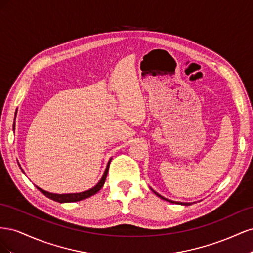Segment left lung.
<instances>
[{
	"instance_id": "1",
	"label": "left lung",
	"mask_w": 253,
	"mask_h": 253,
	"mask_svg": "<svg viewBox=\"0 0 253 253\" xmlns=\"http://www.w3.org/2000/svg\"><path fill=\"white\" fill-rule=\"evenodd\" d=\"M153 192H154L158 197H160V198H162V200H165V201H167V202H170V203H176V204H179V205H183V206H189V205H191L190 203H179V202H173V201H170V200H168V198H166V197H164V196H162V195H160V194H158L157 192H155V191L154 190H153Z\"/></svg>"
}]
</instances>
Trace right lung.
I'll use <instances>...</instances> for the list:
<instances>
[{
  "mask_svg": "<svg viewBox=\"0 0 253 253\" xmlns=\"http://www.w3.org/2000/svg\"><path fill=\"white\" fill-rule=\"evenodd\" d=\"M13 129H14V126H13ZM110 163H111V159H110L108 166H106V169L104 171V174L102 175L101 179L99 180V182L97 183V185L95 187L91 188V189L87 190V191H84V192H80V193H67V194H56V193H50V192H48V191H45V190L39 188L38 186H36V187L39 189L40 192H42L45 196L50 198V200L55 201V202H59V203H73V202H79V201H82V200H85V198L90 197L91 195L96 194L98 191L103 187L104 181L106 179V175H108V172H109ZM20 169L22 170L21 167H20ZM22 172H23V170H22Z\"/></svg>",
  "mask_w": 253,
  "mask_h": 253,
  "instance_id": "add662e5",
  "label": "right lung"
}]
</instances>
